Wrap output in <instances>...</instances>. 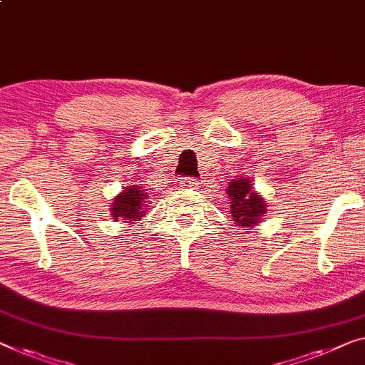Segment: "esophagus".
<instances>
[{"mask_svg":"<svg viewBox=\"0 0 365 365\" xmlns=\"http://www.w3.org/2000/svg\"><path fill=\"white\" fill-rule=\"evenodd\" d=\"M181 184L182 187H187V189H195L199 186V182H197V179H194V178H182L181 179Z\"/></svg>","mask_w":365,"mask_h":365,"instance_id":"esophagus-1","label":"esophagus"}]
</instances>
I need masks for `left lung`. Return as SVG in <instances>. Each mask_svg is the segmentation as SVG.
<instances>
[{"mask_svg": "<svg viewBox=\"0 0 365 365\" xmlns=\"http://www.w3.org/2000/svg\"><path fill=\"white\" fill-rule=\"evenodd\" d=\"M225 192L230 199V214L235 220V225L240 229L250 230L258 225L267 214V199L255 191L252 181L245 176L232 179Z\"/></svg>", "mask_w": 365, "mask_h": 365, "instance_id": "1", "label": "left lung"}]
</instances>
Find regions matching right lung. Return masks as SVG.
I'll list each match as a JSON object with an SVG mask.
<instances>
[{
  "mask_svg": "<svg viewBox=\"0 0 365 365\" xmlns=\"http://www.w3.org/2000/svg\"><path fill=\"white\" fill-rule=\"evenodd\" d=\"M148 199H150V194L140 184L126 186L112 199L110 214H112L115 222L120 219L123 224H136L143 215H146Z\"/></svg>",
  "mask_w": 365,
  "mask_h": 365,
  "instance_id": "add662e5",
  "label": "right lung"
}]
</instances>
